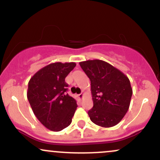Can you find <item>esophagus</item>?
Here are the masks:
<instances>
[{
  "label": "esophagus",
  "mask_w": 160,
  "mask_h": 160,
  "mask_svg": "<svg viewBox=\"0 0 160 160\" xmlns=\"http://www.w3.org/2000/svg\"><path fill=\"white\" fill-rule=\"evenodd\" d=\"M78 98L80 100H81V99H82V98H83V94H82V93H80V94L78 95Z\"/></svg>",
  "instance_id": "34e87169"
}]
</instances>
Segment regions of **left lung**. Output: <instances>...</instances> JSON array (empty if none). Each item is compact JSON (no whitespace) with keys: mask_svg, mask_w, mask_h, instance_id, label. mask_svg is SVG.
Listing matches in <instances>:
<instances>
[{"mask_svg":"<svg viewBox=\"0 0 160 160\" xmlns=\"http://www.w3.org/2000/svg\"><path fill=\"white\" fill-rule=\"evenodd\" d=\"M80 65L91 82V121L104 128L116 126L127 113L132 95L128 77L102 60L80 62Z\"/></svg>","mask_w":160,"mask_h":160,"instance_id":"8db88e82","label":"left lung"}]
</instances>
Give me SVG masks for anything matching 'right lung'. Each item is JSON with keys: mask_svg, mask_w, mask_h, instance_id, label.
<instances>
[{"mask_svg": "<svg viewBox=\"0 0 160 160\" xmlns=\"http://www.w3.org/2000/svg\"><path fill=\"white\" fill-rule=\"evenodd\" d=\"M75 62H55L42 68L28 82L27 98L38 120L46 128L59 132L68 127L78 108L77 101L66 93V77Z\"/></svg>", "mask_w": 160, "mask_h": 160, "instance_id": "1", "label": "right lung"}]
</instances>
